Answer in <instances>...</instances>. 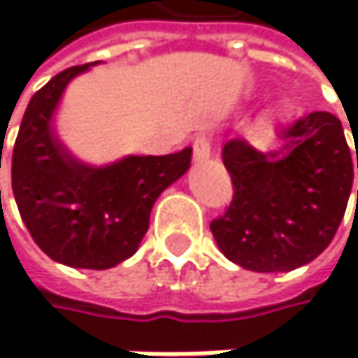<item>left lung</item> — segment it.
<instances>
[{
	"label": "left lung",
	"mask_w": 358,
	"mask_h": 358,
	"mask_svg": "<svg viewBox=\"0 0 358 358\" xmlns=\"http://www.w3.org/2000/svg\"><path fill=\"white\" fill-rule=\"evenodd\" d=\"M87 68H68L31 96L12 150V191L34 243L51 259L107 271L139 249L157 197L187 167L180 152L127 155L101 167L68 152L53 113L66 85Z\"/></svg>",
	"instance_id": "1"
}]
</instances>
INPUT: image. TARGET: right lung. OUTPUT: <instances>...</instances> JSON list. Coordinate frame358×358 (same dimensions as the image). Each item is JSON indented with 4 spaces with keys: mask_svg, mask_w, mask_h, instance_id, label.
Listing matches in <instances>:
<instances>
[{
    "mask_svg": "<svg viewBox=\"0 0 358 358\" xmlns=\"http://www.w3.org/2000/svg\"><path fill=\"white\" fill-rule=\"evenodd\" d=\"M299 127V145L277 178L247 180L229 167L234 199L210 229L225 257L247 271L287 273L309 264L346 213L352 161L343 131L324 111L309 113Z\"/></svg>",
    "mask_w": 358,
    "mask_h": 358,
    "instance_id": "add662e5",
    "label": "right lung"
}]
</instances>
